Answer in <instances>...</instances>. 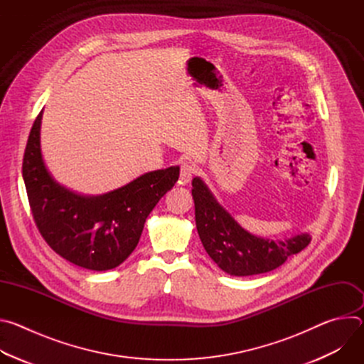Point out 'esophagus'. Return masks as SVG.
I'll use <instances>...</instances> for the list:
<instances>
[{
  "label": "esophagus",
  "mask_w": 364,
  "mask_h": 364,
  "mask_svg": "<svg viewBox=\"0 0 364 364\" xmlns=\"http://www.w3.org/2000/svg\"><path fill=\"white\" fill-rule=\"evenodd\" d=\"M196 174V167L191 163H183L180 167V184H187Z\"/></svg>",
  "instance_id": "34e87169"
}]
</instances>
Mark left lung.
Segmentation results:
<instances>
[{"label": "left lung", "instance_id": "8db88e82", "mask_svg": "<svg viewBox=\"0 0 364 364\" xmlns=\"http://www.w3.org/2000/svg\"><path fill=\"white\" fill-rule=\"evenodd\" d=\"M191 184L200 240L218 267L229 275L249 277L277 269L311 242L308 233L285 240L250 235L218 203L201 178L194 177Z\"/></svg>", "mask_w": 364, "mask_h": 364}]
</instances>
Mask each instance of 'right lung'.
Here are the masks:
<instances>
[{
  "label": "right lung",
  "instance_id": "1",
  "mask_svg": "<svg viewBox=\"0 0 364 364\" xmlns=\"http://www.w3.org/2000/svg\"><path fill=\"white\" fill-rule=\"evenodd\" d=\"M41 117L43 111L33 124L23 159V178L36 226L66 261L92 271L114 269L136 247L148 215L174 187L180 167L145 173L102 196L76 194L56 183L44 166Z\"/></svg>",
  "mask_w": 364,
  "mask_h": 364
}]
</instances>
